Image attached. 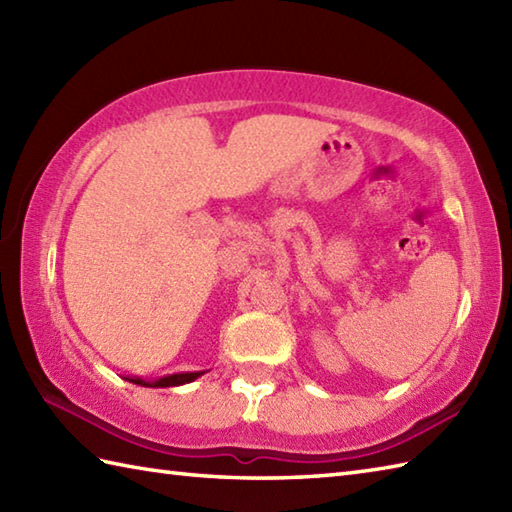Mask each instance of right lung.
I'll list each match as a JSON object with an SVG mask.
<instances>
[{"mask_svg":"<svg viewBox=\"0 0 512 512\" xmlns=\"http://www.w3.org/2000/svg\"><path fill=\"white\" fill-rule=\"evenodd\" d=\"M204 372H182V374H169L165 378H158V380H143L138 376H127L129 383L134 385H143V387H173V385H184V383H191L198 376H202Z\"/></svg>","mask_w":512,"mask_h":512,"instance_id":"add662e5","label":"right lung"}]
</instances>
